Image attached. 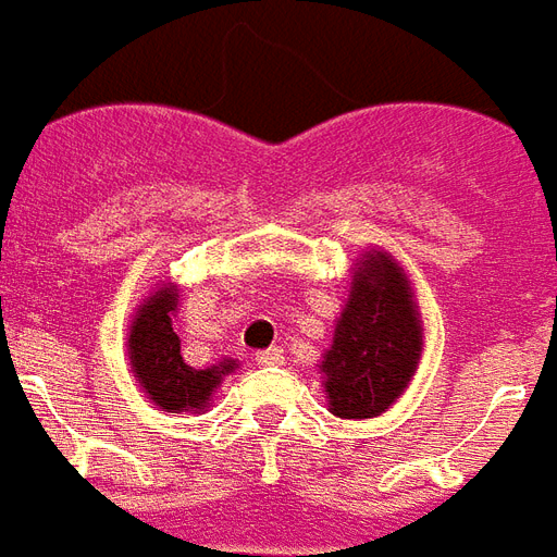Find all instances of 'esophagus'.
<instances>
[{
  "instance_id": "esophagus-1",
  "label": "esophagus",
  "mask_w": 557,
  "mask_h": 557,
  "mask_svg": "<svg viewBox=\"0 0 557 557\" xmlns=\"http://www.w3.org/2000/svg\"><path fill=\"white\" fill-rule=\"evenodd\" d=\"M256 363H259V367H277V363H283V349H280V346H271V349L265 351H256Z\"/></svg>"
}]
</instances>
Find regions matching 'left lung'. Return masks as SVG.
Masks as SVG:
<instances>
[{
    "instance_id": "1",
    "label": "left lung",
    "mask_w": 557,
    "mask_h": 557,
    "mask_svg": "<svg viewBox=\"0 0 557 557\" xmlns=\"http://www.w3.org/2000/svg\"><path fill=\"white\" fill-rule=\"evenodd\" d=\"M355 265L349 301L319 363L327 409L346 420L391 409L409 387L423 349L414 292L397 259L367 250Z\"/></svg>"
}]
</instances>
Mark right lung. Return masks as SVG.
Masks as SVG:
<instances>
[{
    "label": "right lung",
    "mask_w": 557,
    "mask_h": 557,
    "mask_svg": "<svg viewBox=\"0 0 557 557\" xmlns=\"http://www.w3.org/2000/svg\"><path fill=\"white\" fill-rule=\"evenodd\" d=\"M178 310V289L172 283L158 286L137 307L127 334V355L139 387L148 399L163 411H202L223 375H230L238 363L220 361L208 370H194L182 358V339L172 331V315Z\"/></svg>",
    "instance_id": "add662e5"
}]
</instances>
